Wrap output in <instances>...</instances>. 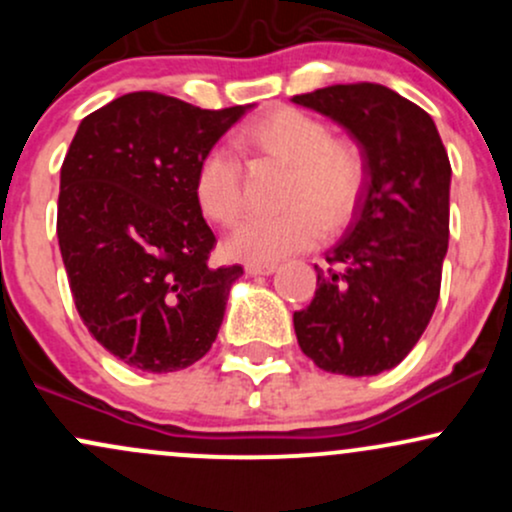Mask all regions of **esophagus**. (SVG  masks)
Returning a JSON list of instances; mask_svg holds the SVG:
<instances>
[{
	"mask_svg": "<svg viewBox=\"0 0 512 512\" xmlns=\"http://www.w3.org/2000/svg\"><path fill=\"white\" fill-rule=\"evenodd\" d=\"M248 274L252 276H269L276 272V264H248Z\"/></svg>",
	"mask_w": 512,
	"mask_h": 512,
	"instance_id": "obj_1",
	"label": "esophagus"
}]
</instances>
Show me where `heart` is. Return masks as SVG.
<instances>
[{
	"label": "heart",
	"instance_id": "1",
	"mask_svg": "<svg viewBox=\"0 0 512 512\" xmlns=\"http://www.w3.org/2000/svg\"><path fill=\"white\" fill-rule=\"evenodd\" d=\"M248 154L286 163L284 204L276 216H250L223 243L228 257L248 264H274L313 248L330 228L342 226L361 195L366 166L361 151L332 139L330 127L310 113L279 108L262 115L236 137ZM195 197L207 219L228 226L243 209V170L226 146H214L199 161Z\"/></svg>",
	"mask_w": 512,
	"mask_h": 512
}]
</instances>
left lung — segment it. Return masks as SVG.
Returning a JSON list of instances; mask_svg holds the SVG:
<instances>
[{"label": "left lung", "instance_id": "8db88e82", "mask_svg": "<svg viewBox=\"0 0 512 512\" xmlns=\"http://www.w3.org/2000/svg\"><path fill=\"white\" fill-rule=\"evenodd\" d=\"M354 139L366 166L344 238L317 272L315 298L293 313L303 354L327 373L395 368L424 334L450 236V161L426 110L380 84L293 96Z\"/></svg>", "mask_w": 512, "mask_h": 512}]
</instances>
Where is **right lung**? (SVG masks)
Listing matches in <instances>:
<instances>
[{
	"instance_id": "right-lung-1",
	"label": "right lung",
	"mask_w": 512,
	"mask_h": 512,
	"mask_svg": "<svg viewBox=\"0 0 512 512\" xmlns=\"http://www.w3.org/2000/svg\"><path fill=\"white\" fill-rule=\"evenodd\" d=\"M255 105L202 110L139 91L81 120L60 170L57 238L76 310L127 366L173 373L214 344L240 264L211 269L202 156Z\"/></svg>"
}]
</instances>
